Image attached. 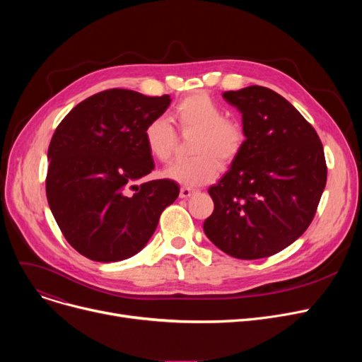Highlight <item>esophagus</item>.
<instances>
[{
  "instance_id": "obj_1",
  "label": "esophagus",
  "mask_w": 362,
  "mask_h": 362,
  "mask_svg": "<svg viewBox=\"0 0 362 362\" xmlns=\"http://www.w3.org/2000/svg\"><path fill=\"white\" fill-rule=\"evenodd\" d=\"M195 192H197V191H195V189H192V187H186V186H183V187H180V198L186 199V198H189V197H192V195H194Z\"/></svg>"
}]
</instances>
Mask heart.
<instances>
[{"mask_svg":"<svg viewBox=\"0 0 362 362\" xmlns=\"http://www.w3.org/2000/svg\"><path fill=\"white\" fill-rule=\"evenodd\" d=\"M171 119L183 135L195 136L189 160L170 164L163 175L186 187L213 182L218 175V163L227 164L236 158L245 142L239 122L227 119L224 108L205 92H195L183 98L171 112ZM176 130L164 116L152 117L144 129V142L152 158L165 163L173 156Z\"/></svg>","mask_w":362,"mask_h":362,"instance_id":"heart-1","label":"heart"}]
</instances>
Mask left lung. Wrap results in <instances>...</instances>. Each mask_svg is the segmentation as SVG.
Instances as JSON below:
<instances>
[{
	"mask_svg": "<svg viewBox=\"0 0 362 362\" xmlns=\"http://www.w3.org/2000/svg\"><path fill=\"white\" fill-rule=\"evenodd\" d=\"M223 98L240 111L245 142L208 189L214 211L204 232L227 255L265 258L311 224L327 180L325 151L314 127L277 92L254 85Z\"/></svg>",
	"mask_w": 362,
	"mask_h": 362,
	"instance_id": "1",
	"label": "left lung"
}]
</instances>
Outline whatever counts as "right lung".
Segmentation results:
<instances>
[{
	"label": "right lung",
	"mask_w": 362,
	"mask_h": 362,
	"mask_svg": "<svg viewBox=\"0 0 362 362\" xmlns=\"http://www.w3.org/2000/svg\"><path fill=\"white\" fill-rule=\"evenodd\" d=\"M170 103L168 95L108 89L76 105L55 129L47 199L62 233L83 257L114 262L138 254L179 197L170 179L133 185L154 170L145 124Z\"/></svg>",
	"instance_id": "obj_1"
}]
</instances>
